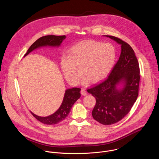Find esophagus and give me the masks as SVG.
Here are the masks:
<instances>
[{"label":"esophagus","mask_w":159,"mask_h":159,"mask_svg":"<svg viewBox=\"0 0 159 159\" xmlns=\"http://www.w3.org/2000/svg\"><path fill=\"white\" fill-rule=\"evenodd\" d=\"M80 93H81V94L83 95V96L87 95V91H86V90H85L84 88H82V89H81Z\"/></svg>","instance_id":"esophagus-1"}]
</instances>
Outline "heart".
Wrapping results in <instances>:
<instances>
[{"label": "heart", "instance_id": "heart-1", "mask_svg": "<svg viewBox=\"0 0 159 159\" xmlns=\"http://www.w3.org/2000/svg\"><path fill=\"white\" fill-rule=\"evenodd\" d=\"M115 59V48L111 44L87 40L73 45L68 57L61 58V66L65 79L72 85L79 82L81 70L85 75L84 82H97L110 72Z\"/></svg>", "mask_w": 159, "mask_h": 159}]
</instances>
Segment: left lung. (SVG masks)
I'll use <instances>...</instances> for the list:
<instances>
[{
	"label": "left lung",
	"mask_w": 159,
	"mask_h": 159,
	"mask_svg": "<svg viewBox=\"0 0 159 159\" xmlns=\"http://www.w3.org/2000/svg\"><path fill=\"white\" fill-rule=\"evenodd\" d=\"M121 45L118 61L108 77L87 89L96 100L92 115L95 120L104 125L115 124L130 111L139 96L140 79L139 63L133 48L119 38L106 36ZM124 82L121 90L116 85Z\"/></svg>",
	"instance_id": "1"
}]
</instances>
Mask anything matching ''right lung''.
I'll return each instance as SVG.
<instances>
[{"label":"right lung","mask_w":159,"mask_h":159,"mask_svg":"<svg viewBox=\"0 0 159 159\" xmlns=\"http://www.w3.org/2000/svg\"><path fill=\"white\" fill-rule=\"evenodd\" d=\"M66 36H55V35H48L44 36L38 39L28 49L27 53L25 55V57L28 55L34 49H36L41 47L44 46H51V47H58L61 43L63 39H65ZM80 89L78 87H74L72 89H69L66 90L63 102L59 107V109L53 115L41 117L34 115L32 112L31 114L33 116L37 119L41 123L48 125H55L61 121L64 120L68 115L70 112L71 107L73 104L77 101L78 99L80 97Z\"/></svg>","instance_id":"1"}]
</instances>
